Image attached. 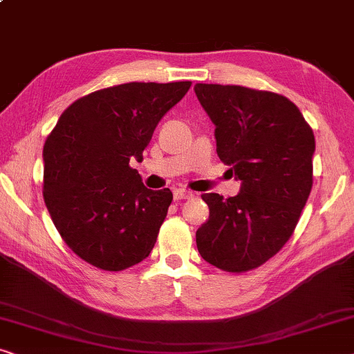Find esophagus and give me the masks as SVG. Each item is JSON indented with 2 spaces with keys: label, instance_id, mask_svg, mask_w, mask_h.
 I'll list each match as a JSON object with an SVG mask.
<instances>
[{
  "label": "esophagus",
  "instance_id": "1",
  "mask_svg": "<svg viewBox=\"0 0 354 354\" xmlns=\"http://www.w3.org/2000/svg\"><path fill=\"white\" fill-rule=\"evenodd\" d=\"M173 197H175V201H183V198H191L192 192L186 191V189H175L173 191Z\"/></svg>",
  "mask_w": 354,
  "mask_h": 354
}]
</instances>
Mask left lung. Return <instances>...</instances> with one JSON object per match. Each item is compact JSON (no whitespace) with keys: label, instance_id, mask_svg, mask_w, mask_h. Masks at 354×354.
<instances>
[{"label":"left lung","instance_id":"obj_1","mask_svg":"<svg viewBox=\"0 0 354 354\" xmlns=\"http://www.w3.org/2000/svg\"><path fill=\"white\" fill-rule=\"evenodd\" d=\"M215 123L216 152L241 192L203 194L210 216L197 229L198 253L227 272L274 257L292 237L313 187L315 134L286 96L237 84L194 86Z\"/></svg>","mask_w":354,"mask_h":354}]
</instances>
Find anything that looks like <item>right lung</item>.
<instances>
[{
  "instance_id": "1",
  "label": "right lung",
  "mask_w": 354,
  "mask_h": 354,
  "mask_svg": "<svg viewBox=\"0 0 354 354\" xmlns=\"http://www.w3.org/2000/svg\"><path fill=\"white\" fill-rule=\"evenodd\" d=\"M191 84L131 82L89 93L46 138L44 203L62 241L89 265L123 271L152 252L173 194L147 189L129 160H141Z\"/></svg>"
}]
</instances>
